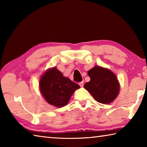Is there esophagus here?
<instances>
[{
    "label": "esophagus",
    "instance_id": "esophagus-1",
    "mask_svg": "<svg viewBox=\"0 0 147 147\" xmlns=\"http://www.w3.org/2000/svg\"><path fill=\"white\" fill-rule=\"evenodd\" d=\"M79 85H80L81 87H83V85H84V84H83V82H80V83H79Z\"/></svg>",
    "mask_w": 147,
    "mask_h": 147
}]
</instances>
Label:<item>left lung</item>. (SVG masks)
Instances as JSON below:
<instances>
[{"mask_svg":"<svg viewBox=\"0 0 147 147\" xmlns=\"http://www.w3.org/2000/svg\"><path fill=\"white\" fill-rule=\"evenodd\" d=\"M90 81L84 88L90 93L96 101L102 104H110L118 95L119 84L117 77L111 71L95 66L88 71Z\"/></svg>","mask_w":147,"mask_h":147,"instance_id":"left-lung-1","label":"left lung"}]
</instances>
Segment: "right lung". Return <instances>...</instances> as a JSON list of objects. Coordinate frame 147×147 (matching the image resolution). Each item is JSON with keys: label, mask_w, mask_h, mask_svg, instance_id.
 <instances>
[{"label": "right lung", "mask_w": 147, "mask_h": 147, "mask_svg": "<svg viewBox=\"0 0 147 147\" xmlns=\"http://www.w3.org/2000/svg\"><path fill=\"white\" fill-rule=\"evenodd\" d=\"M80 88L56 67L47 71L40 81V92L45 100L57 107L66 105L74 92Z\"/></svg>", "instance_id": "right-lung-1"}]
</instances>
